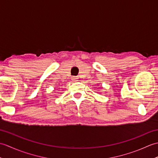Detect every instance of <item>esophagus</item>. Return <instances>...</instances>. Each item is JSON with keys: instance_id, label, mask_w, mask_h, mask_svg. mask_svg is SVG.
<instances>
[{"instance_id": "obj_1", "label": "esophagus", "mask_w": 158, "mask_h": 158, "mask_svg": "<svg viewBox=\"0 0 158 158\" xmlns=\"http://www.w3.org/2000/svg\"><path fill=\"white\" fill-rule=\"evenodd\" d=\"M77 77H73L72 78H71V79H72V81H73V82H76L77 81Z\"/></svg>"}]
</instances>
